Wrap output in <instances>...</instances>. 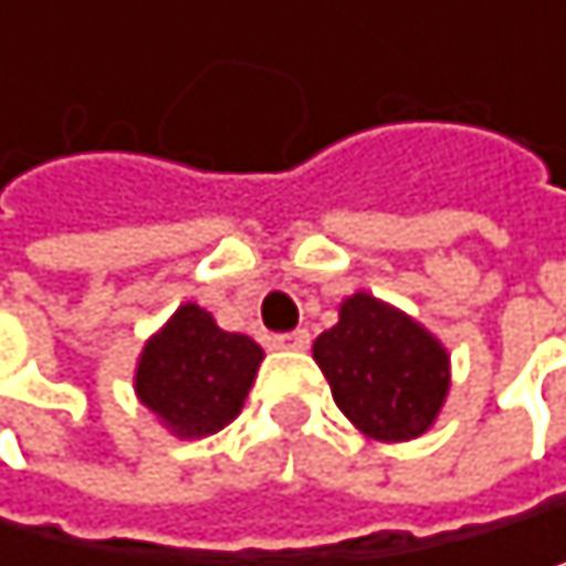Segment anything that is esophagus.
<instances>
[{
	"instance_id": "esophagus-1",
	"label": "esophagus",
	"mask_w": 566,
	"mask_h": 566,
	"mask_svg": "<svg viewBox=\"0 0 566 566\" xmlns=\"http://www.w3.org/2000/svg\"><path fill=\"white\" fill-rule=\"evenodd\" d=\"M274 349H308V333L305 329H295V333H277L271 339Z\"/></svg>"
}]
</instances>
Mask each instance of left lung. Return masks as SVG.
<instances>
[{
  "mask_svg": "<svg viewBox=\"0 0 566 566\" xmlns=\"http://www.w3.org/2000/svg\"><path fill=\"white\" fill-rule=\"evenodd\" d=\"M312 356L343 415L380 441L424 434L448 394L444 349L418 322L363 292L343 302Z\"/></svg>",
  "mask_w": 566,
  "mask_h": 566,
  "instance_id": "obj_1",
  "label": "left lung"
}]
</instances>
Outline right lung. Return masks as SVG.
I'll use <instances>...</instances> for the list:
<instances>
[{"label": "right lung", "instance_id": "1", "mask_svg": "<svg viewBox=\"0 0 566 566\" xmlns=\"http://www.w3.org/2000/svg\"><path fill=\"white\" fill-rule=\"evenodd\" d=\"M261 359L251 336L223 333L210 312L182 305L145 346L135 390L176 434H213L241 415Z\"/></svg>", "mask_w": 566, "mask_h": 566}]
</instances>
